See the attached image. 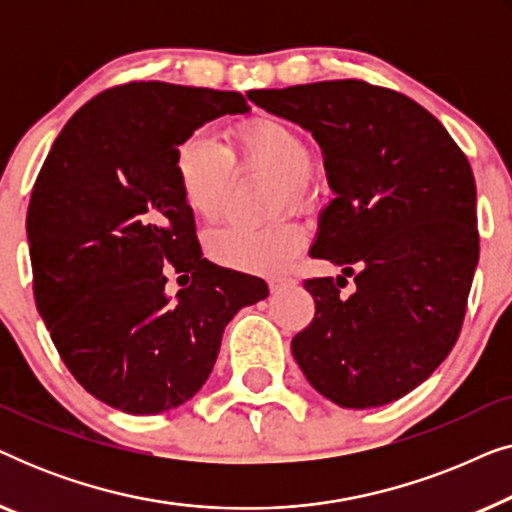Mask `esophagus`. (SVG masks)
Here are the masks:
<instances>
[{"instance_id":"34e87169","label":"esophagus","mask_w":512,"mask_h":512,"mask_svg":"<svg viewBox=\"0 0 512 512\" xmlns=\"http://www.w3.org/2000/svg\"><path fill=\"white\" fill-rule=\"evenodd\" d=\"M293 284H296V282H293V279H286V277L270 279V293H282L286 289H291Z\"/></svg>"}]
</instances>
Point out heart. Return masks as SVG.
<instances>
[{
  "mask_svg": "<svg viewBox=\"0 0 512 512\" xmlns=\"http://www.w3.org/2000/svg\"><path fill=\"white\" fill-rule=\"evenodd\" d=\"M275 174L286 200H305L312 172V149L296 128L275 118H254L230 132L228 146L205 132H193L174 151V179L181 200L195 219L216 221L228 193L230 160ZM303 247L296 221L279 219L268 226L230 223L207 237V254L226 268L244 272L282 270Z\"/></svg>",
  "mask_w": 512,
  "mask_h": 512,
  "instance_id": "heart-1",
  "label": "heart"
}]
</instances>
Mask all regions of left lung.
Returning a JSON list of instances; mask_svg holds the SVG:
<instances>
[{"label": "left lung", "mask_w": 512, "mask_h": 512, "mask_svg": "<svg viewBox=\"0 0 512 512\" xmlns=\"http://www.w3.org/2000/svg\"><path fill=\"white\" fill-rule=\"evenodd\" d=\"M247 97L312 132L333 191L310 254L342 272L305 282L317 314L291 340L293 359L340 408L398 401L459 338L480 254L471 165L443 123L396 90L347 79Z\"/></svg>", "instance_id": "8db88e82"}]
</instances>
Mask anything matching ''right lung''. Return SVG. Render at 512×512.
Segmentation results:
<instances>
[{
  "label": "right lung",
  "mask_w": 512,
  "mask_h": 512,
  "mask_svg": "<svg viewBox=\"0 0 512 512\" xmlns=\"http://www.w3.org/2000/svg\"><path fill=\"white\" fill-rule=\"evenodd\" d=\"M249 111L233 90L128 83L83 104L41 167L27 209L34 300L69 373L111 408H179L207 382L228 321L268 298L261 277L202 258L174 179L188 135ZM167 264L192 277L177 299Z\"/></svg>",
  "instance_id": "right-lung-1"
}]
</instances>
